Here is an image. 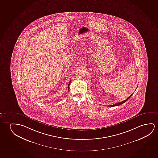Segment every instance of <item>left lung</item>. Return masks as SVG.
Returning <instances> with one entry per match:
<instances>
[{
    "instance_id": "8db88e82",
    "label": "left lung",
    "mask_w": 158,
    "mask_h": 158,
    "mask_svg": "<svg viewBox=\"0 0 158 158\" xmlns=\"http://www.w3.org/2000/svg\"><path fill=\"white\" fill-rule=\"evenodd\" d=\"M132 95H133V94H131V96L128 97V98L126 99V100H124V101H122V102H118V103H117L116 104H114V105H109V106H111V107H113V106H118V105H121V104H123L124 103H125L126 101H128V99L131 98Z\"/></svg>"
}]
</instances>
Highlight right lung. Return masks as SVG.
<instances>
[{
    "label": "right lung",
    "mask_w": 158,
    "mask_h": 158,
    "mask_svg": "<svg viewBox=\"0 0 158 158\" xmlns=\"http://www.w3.org/2000/svg\"><path fill=\"white\" fill-rule=\"evenodd\" d=\"M71 81H69V85H68V91L69 90V84H70V83H71Z\"/></svg>",
    "instance_id": "add662e5"
}]
</instances>
